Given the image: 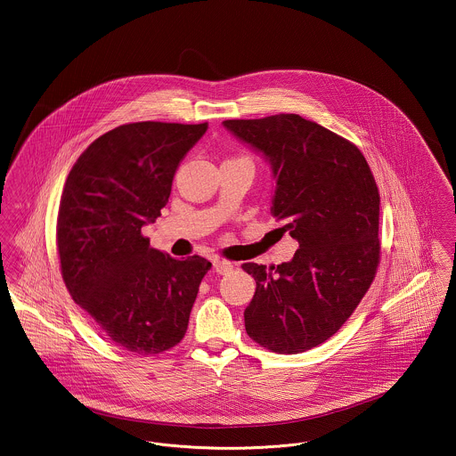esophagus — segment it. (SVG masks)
I'll return each instance as SVG.
<instances>
[{"label": "esophagus", "mask_w": 456, "mask_h": 456, "mask_svg": "<svg viewBox=\"0 0 456 456\" xmlns=\"http://www.w3.org/2000/svg\"><path fill=\"white\" fill-rule=\"evenodd\" d=\"M234 263L225 260H214V270L217 272L218 275H227L229 272H232Z\"/></svg>", "instance_id": "obj_1"}]
</instances>
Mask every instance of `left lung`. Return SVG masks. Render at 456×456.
Here are the masks:
<instances>
[{"label": "left lung", "mask_w": 456, "mask_h": 456, "mask_svg": "<svg viewBox=\"0 0 456 456\" xmlns=\"http://www.w3.org/2000/svg\"><path fill=\"white\" fill-rule=\"evenodd\" d=\"M222 126L272 169V214L299 242L294 258L244 263L256 292L248 335L279 354L323 344L368 292L379 263V193L368 162L346 138L299 114L227 119Z\"/></svg>", "instance_id": "left-lung-1"}]
</instances>
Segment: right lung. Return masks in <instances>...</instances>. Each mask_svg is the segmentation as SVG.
Segmentation results:
<instances>
[{"label":"right lung","mask_w":456,"mask_h":456,"mask_svg":"<svg viewBox=\"0 0 456 456\" xmlns=\"http://www.w3.org/2000/svg\"><path fill=\"white\" fill-rule=\"evenodd\" d=\"M208 125L131 123L90 143L68 174L56 227L73 301L116 346L143 355L177 346L212 263L151 248L142 227L166 207L181 160Z\"/></svg>","instance_id":"1"}]
</instances>
